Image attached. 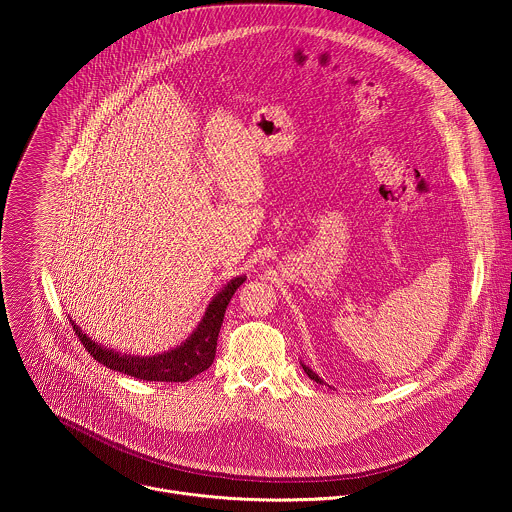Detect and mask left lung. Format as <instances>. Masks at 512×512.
Instances as JSON below:
<instances>
[{
	"instance_id": "1",
	"label": "left lung",
	"mask_w": 512,
	"mask_h": 512,
	"mask_svg": "<svg viewBox=\"0 0 512 512\" xmlns=\"http://www.w3.org/2000/svg\"><path fill=\"white\" fill-rule=\"evenodd\" d=\"M302 367H304L306 375H308V377H310L312 381H316V383H320V385H326V383H324V381H322V379H320V377H318V375H316V373H314V371H312L310 367H306V364H304V362H302Z\"/></svg>"
}]
</instances>
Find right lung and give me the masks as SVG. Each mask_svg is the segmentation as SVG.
I'll use <instances>...</instances> for the list:
<instances>
[{"mask_svg":"<svg viewBox=\"0 0 512 512\" xmlns=\"http://www.w3.org/2000/svg\"><path fill=\"white\" fill-rule=\"evenodd\" d=\"M245 279H247L245 275L231 279L225 285V289L218 291V294L212 298L200 324L186 338V342H182L180 346H176L168 352H162V354H154V356L121 354V352H115V350L105 348V346L97 344L95 340H91L72 320H70V324H72L75 334H79V340L83 342L85 350H89V354L95 360H99L103 367L113 369L117 373H125L133 379H143V381L186 383L188 379L206 371L212 364L214 354H216L218 332H221L227 306Z\"/></svg>","mask_w":512,"mask_h":512,"instance_id":"obj_1","label":"right lung"}]
</instances>
